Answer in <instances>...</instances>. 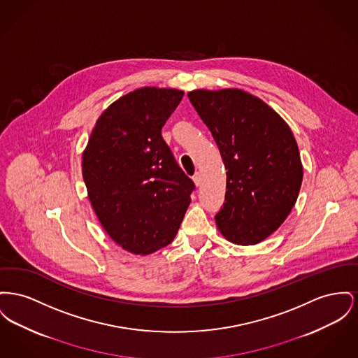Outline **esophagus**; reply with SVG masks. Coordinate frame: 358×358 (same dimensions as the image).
I'll return each mask as SVG.
<instances>
[{
	"label": "esophagus",
	"mask_w": 358,
	"mask_h": 358,
	"mask_svg": "<svg viewBox=\"0 0 358 358\" xmlns=\"http://www.w3.org/2000/svg\"><path fill=\"white\" fill-rule=\"evenodd\" d=\"M193 182H194L196 187H200V184H201V174L200 173H196L193 176Z\"/></svg>",
	"instance_id": "esophagus-1"
}]
</instances>
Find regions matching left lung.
Here are the masks:
<instances>
[{
	"instance_id": "1",
	"label": "left lung",
	"mask_w": 358,
	"mask_h": 358,
	"mask_svg": "<svg viewBox=\"0 0 358 358\" xmlns=\"http://www.w3.org/2000/svg\"><path fill=\"white\" fill-rule=\"evenodd\" d=\"M188 97L227 169L216 226L235 245H257L285 222L297 200L303 165L294 134L272 106L246 90L196 89Z\"/></svg>"
}]
</instances>
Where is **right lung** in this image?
<instances>
[{"label":"right lung","instance_id":"add662e5","mask_svg":"<svg viewBox=\"0 0 358 358\" xmlns=\"http://www.w3.org/2000/svg\"><path fill=\"white\" fill-rule=\"evenodd\" d=\"M184 92L145 86L100 115L83 152L89 201L110 239L148 255L174 239L194 184L161 135Z\"/></svg>","mask_w":358,"mask_h":358}]
</instances>
